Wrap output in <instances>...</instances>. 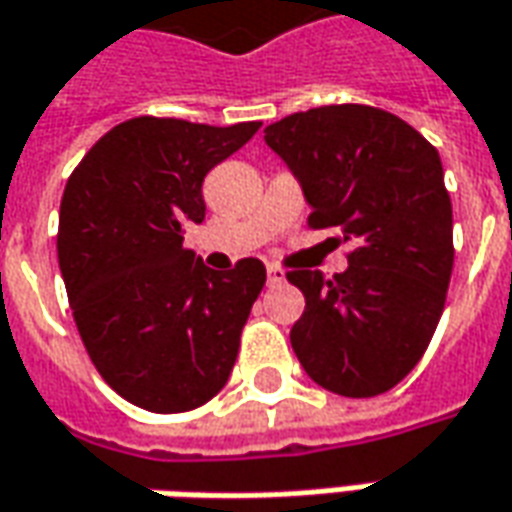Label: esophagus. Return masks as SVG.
Here are the masks:
<instances>
[{
	"label": "esophagus",
	"instance_id": "34e87169",
	"mask_svg": "<svg viewBox=\"0 0 512 512\" xmlns=\"http://www.w3.org/2000/svg\"><path fill=\"white\" fill-rule=\"evenodd\" d=\"M266 280H269V285H280L285 280V271L280 266H269L266 269Z\"/></svg>",
	"mask_w": 512,
	"mask_h": 512
}]
</instances>
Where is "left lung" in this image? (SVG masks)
I'll use <instances>...</instances> for the list:
<instances>
[{
	"mask_svg": "<svg viewBox=\"0 0 512 512\" xmlns=\"http://www.w3.org/2000/svg\"><path fill=\"white\" fill-rule=\"evenodd\" d=\"M266 142L300 179L308 227L353 243L342 274H285L305 294L291 347L319 387L375 398L415 370L446 308L454 221L440 154L401 117L364 103L288 114Z\"/></svg>",
	"mask_w": 512,
	"mask_h": 512,
	"instance_id": "obj_1",
	"label": "left lung"
}]
</instances>
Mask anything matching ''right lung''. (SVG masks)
Instances as JSON below:
<instances>
[{
  "label": "right lung",
  "mask_w": 512,
  "mask_h": 512,
  "mask_svg": "<svg viewBox=\"0 0 512 512\" xmlns=\"http://www.w3.org/2000/svg\"><path fill=\"white\" fill-rule=\"evenodd\" d=\"M260 123L134 117L114 125L66 179L58 263L83 347L120 398L173 415L227 384L266 266L212 271L184 249L204 221L201 184Z\"/></svg>",
  "instance_id": "obj_1"
}]
</instances>
